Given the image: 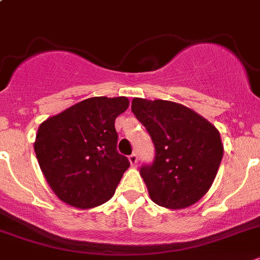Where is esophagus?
Segmentation results:
<instances>
[{
    "label": "esophagus",
    "mask_w": 260,
    "mask_h": 260,
    "mask_svg": "<svg viewBox=\"0 0 260 260\" xmlns=\"http://www.w3.org/2000/svg\"><path fill=\"white\" fill-rule=\"evenodd\" d=\"M128 159H129V163L132 164V166H136V163H137V154L136 152H133V154H131L129 156H128Z\"/></svg>",
    "instance_id": "esophagus-1"
}]
</instances>
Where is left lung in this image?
<instances>
[{
    "label": "left lung",
    "instance_id": "1",
    "mask_svg": "<svg viewBox=\"0 0 260 260\" xmlns=\"http://www.w3.org/2000/svg\"><path fill=\"white\" fill-rule=\"evenodd\" d=\"M132 113L155 146L152 164L140 169L151 200L168 209H183L200 200L212 186L223 156L217 128L172 101L136 97Z\"/></svg>",
    "mask_w": 260,
    "mask_h": 260
}]
</instances>
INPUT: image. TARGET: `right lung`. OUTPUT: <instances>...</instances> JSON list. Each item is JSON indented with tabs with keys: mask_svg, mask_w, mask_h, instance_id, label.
Returning <instances> with one entry per match:
<instances>
[{
	"mask_svg": "<svg viewBox=\"0 0 260 260\" xmlns=\"http://www.w3.org/2000/svg\"><path fill=\"white\" fill-rule=\"evenodd\" d=\"M127 97H91L46 119L35 151L46 181L68 205L89 209L113 198L129 160L116 150V116Z\"/></svg>",
	"mask_w": 260,
	"mask_h": 260,
	"instance_id": "obj_1",
	"label": "right lung"
}]
</instances>
